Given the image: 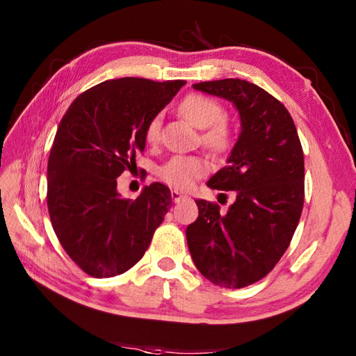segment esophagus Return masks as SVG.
Returning a JSON list of instances; mask_svg holds the SVG:
<instances>
[{
  "instance_id": "34e87169",
  "label": "esophagus",
  "mask_w": 356,
  "mask_h": 356,
  "mask_svg": "<svg viewBox=\"0 0 356 356\" xmlns=\"http://www.w3.org/2000/svg\"><path fill=\"white\" fill-rule=\"evenodd\" d=\"M171 197H172V202L179 203V202H182V200L188 199V195H186V194H184V193L177 191V190H172V191H171Z\"/></svg>"
}]
</instances>
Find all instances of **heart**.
<instances>
[{"instance_id": "obj_1", "label": "heart", "mask_w": 356, "mask_h": 356, "mask_svg": "<svg viewBox=\"0 0 356 356\" xmlns=\"http://www.w3.org/2000/svg\"><path fill=\"white\" fill-rule=\"evenodd\" d=\"M180 113L195 128L205 130L202 134V140L208 148L216 151V153H222V151L229 148L232 130L229 124L223 119V107L213 97L197 93L188 95L180 102ZM161 116H154L149 120L145 130L147 142L156 143L159 140V138H161ZM208 170V162L200 157L176 156L159 170V177L172 188L188 190L194 185L195 180L205 176Z\"/></svg>"}]
</instances>
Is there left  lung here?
<instances>
[{"label":"left lung","instance_id":"8db88e82","mask_svg":"<svg viewBox=\"0 0 356 356\" xmlns=\"http://www.w3.org/2000/svg\"><path fill=\"white\" fill-rule=\"evenodd\" d=\"M236 105L241 131L213 190L236 191L226 213L195 200L199 217L186 241L195 268L211 283L240 289L274 269L289 246L305 203V156L284 105L259 86L220 79L193 86Z\"/></svg>","mask_w":356,"mask_h":356}]
</instances>
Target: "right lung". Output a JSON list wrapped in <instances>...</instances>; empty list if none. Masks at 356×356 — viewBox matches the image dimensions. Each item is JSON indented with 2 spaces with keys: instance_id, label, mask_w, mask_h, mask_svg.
Returning a JSON list of instances; mask_svg holds the SVG:
<instances>
[{
  "instance_id": "add662e5",
  "label": "right lung",
  "mask_w": 356,
  "mask_h": 356,
  "mask_svg": "<svg viewBox=\"0 0 356 356\" xmlns=\"http://www.w3.org/2000/svg\"><path fill=\"white\" fill-rule=\"evenodd\" d=\"M185 81L120 78L81 93L59 122L47 166L53 231L70 259L96 278L124 274L148 249L171 208L170 188L151 184L120 197L118 177L145 148L151 119Z\"/></svg>"
}]
</instances>
